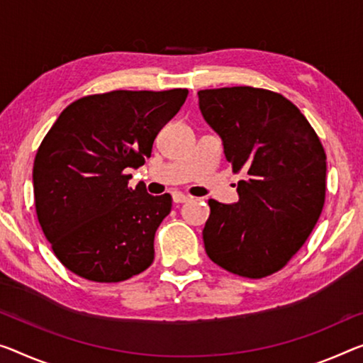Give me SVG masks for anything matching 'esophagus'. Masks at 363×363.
<instances>
[{
  "mask_svg": "<svg viewBox=\"0 0 363 363\" xmlns=\"http://www.w3.org/2000/svg\"><path fill=\"white\" fill-rule=\"evenodd\" d=\"M172 199H174L175 204H182V203H186V201H189V196H186V194H183V193L175 191L174 194H172Z\"/></svg>",
  "mask_w": 363,
  "mask_h": 363,
  "instance_id": "obj_1",
  "label": "esophagus"
}]
</instances>
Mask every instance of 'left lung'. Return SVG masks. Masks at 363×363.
<instances>
[{
  "label": "left lung",
  "instance_id": "obj_1",
  "mask_svg": "<svg viewBox=\"0 0 363 363\" xmlns=\"http://www.w3.org/2000/svg\"><path fill=\"white\" fill-rule=\"evenodd\" d=\"M206 123L220 136L227 162L242 170L238 201L209 199L206 253L243 277H264L298 252L320 219L326 154L313 128L281 94L242 87L198 92Z\"/></svg>",
  "mask_w": 363,
  "mask_h": 363
}]
</instances>
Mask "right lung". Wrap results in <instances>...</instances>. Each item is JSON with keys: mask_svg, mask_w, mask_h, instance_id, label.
I'll use <instances>...</instances> for the list:
<instances>
[{"mask_svg": "<svg viewBox=\"0 0 363 363\" xmlns=\"http://www.w3.org/2000/svg\"><path fill=\"white\" fill-rule=\"evenodd\" d=\"M186 89L113 91L61 111L33 160V196L42 230L74 274L120 282L154 261V235L172 196L128 188L159 131L185 104Z\"/></svg>", "mask_w": 363, "mask_h": 363, "instance_id": "right-lung-1", "label": "right lung"}]
</instances>
